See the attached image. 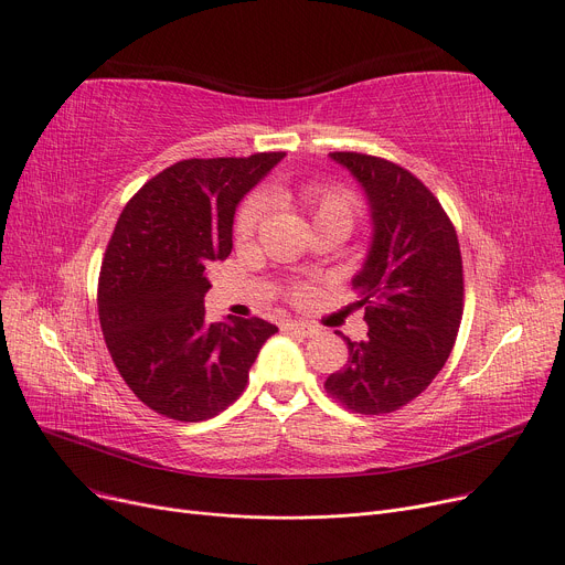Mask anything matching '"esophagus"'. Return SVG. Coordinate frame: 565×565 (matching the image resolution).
<instances>
[{
	"instance_id": "1",
	"label": "esophagus",
	"mask_w": 565,
	"mask_h": 565,
	"mask_svg": "<svg viewBox=\"0 0 565 565\" xmlns=\"http://www.w3.org/2000/svg\"><path fill=\"white\" fill-rule=\"evenodd\" d=\"M281 330L288 332V334H298V337H313L318 334V328H313V324L309 322H298V320H284L281 322Z\"/></svg>"
}]
</instances>
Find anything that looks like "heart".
Listing matches in <instances>:
<instances>
[{"label": "heart", "mask_w": 565, "mask_h": 565, "mask_svg": "<svg viewBox=\"0 0 565 565\" xmlns=\"http://www.w3.org/2000/svg\"><path fill=\"white\" fill-rule=\"evenodd\" d=\"M265 199L305 213L311 220L313 231L341 228L348 235L360 213L358 199H354L348 190L334 188L328 183H318V181H307L295 188H275L265 194ZM260 215H263V203L256 196L247 199L235 215V224H233L235 241H247V237H252L260 222ZM305 292H307L305 284H295L290 288V295L295 300L305 298Z\"/></svg>", "instance_id": "b5f03b06"}]
</instances>
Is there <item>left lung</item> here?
I'll list each match as a JSON object with an SVG mask.
<instances>
[{
  "label": "left lung",
  "mask_w": 565,
  "mask_h": 565,
  "mask_svg": "<svg viewBox=\"0 0 565 565\" xmlns=\"http://www.w3.org/2000/svg\"><path fill=\"white\" fill-rule=\"evenodd\" d=\"M371 201L373 245L352 279L369 337L350 341L348 364L324 392L358 414H390L417 398L458 339L465 279L458 233L412 171L377 156L334 151Z\"/></svg>",
  "instance_id": "1"
}]
</instances>
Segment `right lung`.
Segmentation results:
<instances>
[{
    "label": "right lung",
    "instance_id": "add662e5",
    "mask_svg": "<svg viewBox=\"0 0 565 565\" xmlns=\"http://www.w3.org/2000/svg\"><path fill=\"white\" fill-rule=\"evenodd\" d=\"M286 153L181 160L124 207L103 258L98 316L111 362L132 394L173 422L211 419L247 387L260 318L207 322L205 270L233 247V213Z\"/></svg>",
    "mask_w": 565,
    "mask_h": 565
}]
</instances>
